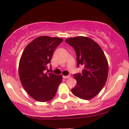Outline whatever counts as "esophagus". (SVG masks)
I'll return each mask as SVG.
<instances>
[{
  "label": "esophagus",
  "mask_w": 129,
  "mask_h": 129,
  "mask_svg": "<svg viewBox=\"0 0 129 129\" xmlns=\"http://www.w3.org/2000/svg\"><path fill=\"white\" fill-rule=\"evenodd\" d=\"M63 78L64 79H69V78H71V76H70V75H67V76H65V75H63Z\"/></svg>",
  "instance_id": "obj_1"
}]
</instances>
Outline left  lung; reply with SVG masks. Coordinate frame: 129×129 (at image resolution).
Returning a JSON list of instances; mask_svg holds the SVG:
<instances>
[{"instance_id":"1","label":"left lung","mask_w":129,"mask_h":129,"mask_svg":"<svg viewBox=\"0 0 129 129\" xmlns=\"http://www.w3.org/2000/svg\"><path fill=\"white\" fill-rule=\"evenodd\" d=\"M66 42L75 49L78 66L84 67L81 74L74 75L77 84L72 92L80 99H91L100 92L107 81L109 65L105 54L99 45L88 37L69 38Z\"/></svg>"}]
</instances>
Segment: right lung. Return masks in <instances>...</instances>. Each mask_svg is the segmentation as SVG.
<instances>
[{"mask_svg":"<svg viewBox=\"0 0 129 129\" xmlns=\"http://www.w3.org/2000/svg\"><path fill=\"white\" fill-rule=\"evenodd\" d=\"M63 39L41 36L36 38L24 49L19 63V75L22 86L35 100L46 102L55 97L62 75L45 73L55 49Z\"/></svg>","mask_w":129,"mask_h":129,"instance_id":"1","label":"right lung"}]
</instances>
